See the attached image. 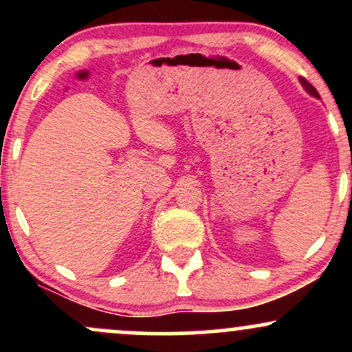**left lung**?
Listing matches in <instances>:
<instances>
[{
    "instance_id": "left-lung-1",
    "label": "left lung",
    "mask_w": 352,
    "mask_h": 352,
    "mask_svg": "<svg viewBox=\"0 0 352 352\" xmlns=\"http://www.w3.org/2000/svg\"><path fill=\"white\" fill-rule=\"evenodd\" d=\"M300 82H301V86L306 89V92H308V94L313 96V98H318V99H319V94H318V91H316V89H314L313 86H311V84L308 82V80H306L305 78H300Z\"/></svg>"
}]
</instances>
